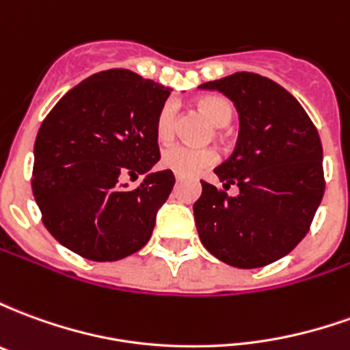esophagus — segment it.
Listing matches in <instances>:
<instances>
[{"label": "esophagus", "instance_id": "obj_1", "mask_svg": "<svg viewBox=\"0 0 350 350\" xmlns=\"http://www.w3.org/2000/svg\"><path fill=\"white\" fill-rule=\"evenodd\" d=\"M176 182H182V176H176Z\"/></svg>", "mask_w": 350, "mask_h": 350}]
</instances>
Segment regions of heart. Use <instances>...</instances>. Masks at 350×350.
Masks as SVG:
<instances>
[{
  "instance_id": "1",
  "label": "heart",
  "mask_w": 350,
  "mask_h": 350,
  "mask_svg": "<svg viewBox=\"0 0 350 350\" xmlns=\"http://www.w3.org/2000/svg\"><path fill=\"white\" fill-rule=\"evenodd\" d=\"M198 108L208 116V120L223 127L232 120V105L221 97H204L198 100ZM176 107L174 100H167L155 118V133L161 142H167L176 133ZM217 163V153L210 148H195L189 144H170L161 153V165L178 176H195Z\"/></svg>"
}]
</instances>
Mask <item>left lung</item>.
Here are the masks:
<instances>
[{
	"instance_id": "1",
	"label": "left lung",
	"mask_w": 350,
	"mask_h": 350,
	"mask_svg": "<svg viewBox=\"0 0 350 350\" xmlns=\"http://www.w3.org/2000/svg\"><path fill=\"white\" fill-rule=\"evenodd\" d=\"M234 103L240 133L232 155L213 172L228 197L210 183L193 204L200 242L223 262L260 268L308 234L324 195L323 146L306 110L285 88L255 72L200 84Z\"/></svg>"
}]
</instances>
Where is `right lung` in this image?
Masks as SVG:
<instances>
[{
  "label": "right lung",
  "mask_w": 350,
  "mask_h": 350,
  "mask_svg": "<svg viewBox=\"0 0 350 350\" xmlns=\"http://www.w3.org/2000/svg\"><path fill=\"white\" fill-rule=\"evenodd\" d=\"M170 88L110 69L67 92L41 123L33 155L35 202L49 232L80 257L110 262L142 250L174 187L161 159L155 118ZM125 174H144L137 188Z\"/></svg>",
  "instance_id": "1"
}]
</instances>
